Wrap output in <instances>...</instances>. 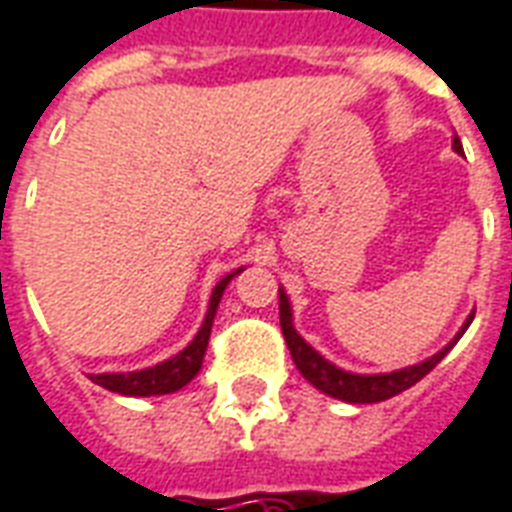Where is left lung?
Here are the masks:
<instances>
[{"label": "left lung", "mask_w": 512, "mask_h": 512, "mask_svg": "<svg viewBox=\"0 0 512 512\" xmlns=\"http://www.w3.org/2000/svg\"><path fill=\"white\" fill-rule=\"evenodd\" d=\"M455 152H461V141L455 138L453 141ZM475 316H469L466 324L461 327V333L455 335V341L464 335V330L469 327ZM281 330L283 338H286V346H289V352H292V360L297 365V371H300L308 382L316 387V390H322V393L333 395V398H341V401H349V404H379V401H387V398H393V395L404 393L409 390L412 384H417L423 379L428 371H434L439 360L445 357L450 349H453V343H447L445 349L434 357H428L425 363H417L412 368H404V371H393V374H376V376H360V374H349V371H341V368H335L333 363H327L322 354H316L308 346V343L302 341L297 330H294L292 324V308H289V300H286V294L281 292Z\"/></svg>", "instance_id": "8db88e82"}]
</instances>
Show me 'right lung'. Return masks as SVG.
<instances>
[{
	"label": "right lung",
	"mask_w": 512,
	"mask_h": 512,
	"mask_svg": "<svg viewBox=\"0 0 512 512\" xmlns=\"http://www.w3.org/2000/svg\"><path fill=\"white\" fill-rule=\"evenodd\" d=\"M237 272H234V275H237ZM234 275H226V278L215 286V292H212L210 297V311H207V319H204V324H201L199 335L190 341V346H185L182 352L174 354V357L166 360V363L155 365V368H147V371H136V374H98V376H92V382L119 395H166L179 390V387H185V384H188L190 379L201 371L204 352H207V341H210L212 319H215V311H218V302L220 297H223V289L229 286V281L234 278Z\"/></svg>",
	"instance_id": "obj_1"
}]
</instances>
